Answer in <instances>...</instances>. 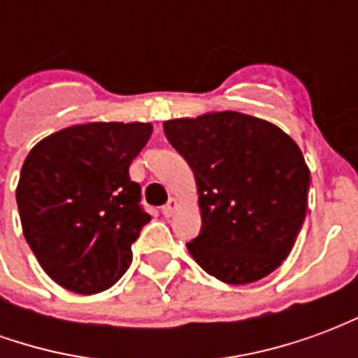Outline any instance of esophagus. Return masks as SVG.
<instances>
[{
	"instance_id": "obj_1",
	"label": "esophagus",
	"mask_w": 358,
	"mask_h": 358,
	"mask_svg": "<svg viewBox=\"0 0 358 358\" xmlns=\"http://www.w3.org/2000/svg\"><path fill=\"white\" fill-rule=\"evenodd\" d=\"M176 207H178V201L176 199H169V203L161 207V213H163L164 217H172V213L176 210Z\"/></svg>"
}]
</instances>
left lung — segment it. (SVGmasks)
<instances>
[{
	"instance_id": "8db88e82",
	"label": "left lung",
	"mask_w": 358,
	"mask_h": 358,
	"mask_svg": "<svg viewBox=\"0 0 358 358\" xmlns=\"http://www.w3.org/2000/svg\"><path fill=\"white\" fill-rule=\"evenodd\" d=\"M163 128L197 182L201 232L186 243L195 263L232 285L268 276L307 215L310 172L297 143L278 126L232 110L174 118Z\"/></svg>"
}]
</instances>
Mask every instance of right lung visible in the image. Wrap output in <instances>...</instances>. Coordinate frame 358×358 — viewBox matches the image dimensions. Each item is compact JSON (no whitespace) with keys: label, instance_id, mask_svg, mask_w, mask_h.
I'll return each instance as SVG.
<instances>
[{"label":"right lung","instance_id":"add662e5","mask_svg":"<svg viewBox=\"0 0 358 358\" xmlns=\"http://www.w3.org/2000/svg\"><path fill=\"white\" fill-rule=\"evenodd\" d=\"M153 126L90 122L48 136L24 159L17 187L22 232L42 268L65 289H109L132 261L149 217L128 166Z\"/></svg>","mask_w":358,"mask_h":358}]
</instances>
